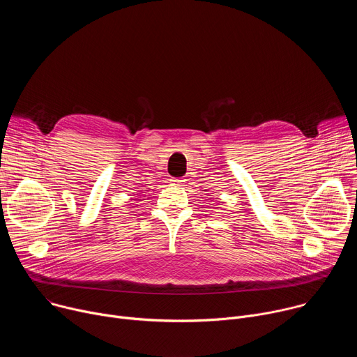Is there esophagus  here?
<instances>
[{
	"label": "esophagus",
	"instance_id": "1",
	"mask_svg": "<svg viewBox=\"0 0 357 357\" xmlns=\"http://www.w3.org/2000/svg\"><path fill=\"white\" fill-rule=\"evenodd\" d=\"M169 182H171V185H174V186H182L183 182H185V179H182V178H171Z\"/></svg>",
	"mask_w": 357,
	"mask_h": 357
}]
</instances>
